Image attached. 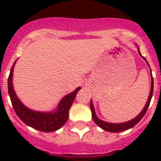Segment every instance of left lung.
Wrapping results in <instances>:
<instances>
[{
	"mask_svg": "<svg viewBox=\"0 0 161 161\" xmlns=\"http://www.w3.org/2000/svg\"><path fill=\"white\" fill-rule=\"evenodd\" d=\"M138 48V52H139V54L141 56L140 52V48H139V47L137 46ZM142 57V56H141ZM144 58V60L146 61L144 57H142ZM146 63H147L148 66L150 67L149 65V63L146 61ZM150 72H151V69H150ZM153 90H154V80H153V77L152 74H151V87H150V95H149V98H148V100L146 102V104H145V108H143V110L139 114L138 116L135 118V119H133L130 120V121H127V122L125 123H120V124H113V123H108L105 122V121H103V120H101L100 119H98L97 117V115H96L95 110H94V108H93V104L92 100L90 101V108L91 111H92V117H93V121L96 123V125H98L101 129H103V130H106L108 132H112V133H117V132H122V131H125V130H130L131 128H133L135 125H136L138 123L140 122V119H142L144 116H145V113L147 111L148 107L150 105V100H151V98H152L153 96Z\"/></svg>",
	"mask_w": 161,
	"mask_h": 161,
	"instance_id": "obj_1",
	"label": "left lung"
}]
</instances>
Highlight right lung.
Masks as SVG:
<instances>
[{"label": "right lung", "instance_id": "1", "mask_svg": "<svg viewBox=\"0 0 161 161\" xmlns=\"http://www.w3.org/2000/svg\"><path fill=\"white\" fill-rule=\"evenodd\" d=\"M15 63L11 67L8 78V93L16 115L26 125L42 132H54L59 130L68 120L69 109L77 93L81 89L80 87L76 88L73 93L66 95L58 103L57 109L53 112H40L30 109L21 103L14 91L12 77Z\"/></svg>", "mask_w": 161, "mask_h": 161}]
</instances>
